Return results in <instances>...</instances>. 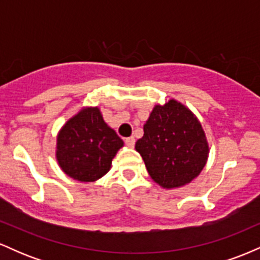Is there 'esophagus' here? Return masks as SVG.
Segmentation results:
<instances>
[{
  "mask_svg": "<svg viewBox=\"0 0 260 260\" xmlns=\"http://www.w3.org/2000/svg\"><path fill=\"white\" fill-rule=\"evenodd\" d=\"M124 142H126V144L128 145V147H134V144H136V138L134 137H128V138L124 139Z\"/></svg>",
  "mask_w": 260,
  "mask_h": 260,
  "instance_id": "1",
  "label": "esophagus"
}]
</instances>
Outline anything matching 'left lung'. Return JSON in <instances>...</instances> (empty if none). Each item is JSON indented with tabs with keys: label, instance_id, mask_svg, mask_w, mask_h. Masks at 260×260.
<instances>
[{
	"label": "left lung",
	"instance_id": "8db88e82",
	"mask_svg": "<svg viewBox=\"0 0 260 260\" xmlns=\"http://www.w3.org/2000/svg\"><path fill=\"white\" fill-rule=\"evenodd\" d=\"M136 150L142 155L150 177L164 188L181 187L194 180L209 154L198 118L174 99L154 107Z\"/></svg>",
	"mask_w": 260,
	"mask_h": 260
}]
</instances>
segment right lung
<instances>
[{
	"label": "right lung",
	"instance_id": "add662e5",
	"mask_svg": "<svg viewBox=\"0 0 260 260\" xmlns=\"http://www.w3.org/2000/svg\"><path fill=\"white\" fill-rule=\"evenodd\" d=\"M123 142L104 121L98 107L77 113L57 136L56 157L66 175L82 182L96 181L107 174Z\"/></svg>",
	"mask_w": 260,
	"mask_h": 260
}]
</instances>
